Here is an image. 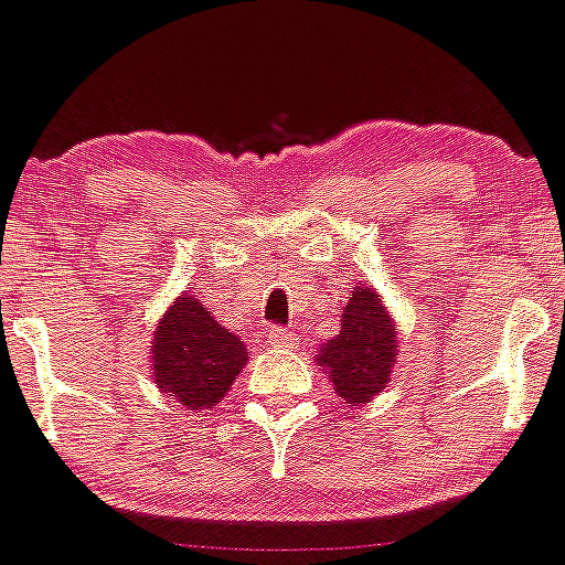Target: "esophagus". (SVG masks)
<instances>
[{"instance_id": "esophagus-1", "label": "esophagus", "mask_w": 565, "mask_h": 565, "mask_svg": "<svg viewBox=\"0 0 565 565\" xmlns=\"http://www.w3.org/2000/svg\"><path fill=\"white\" fill-rule=\"evenodd\" d=\"M268 337H270V342H274V345H278V348L297 345V334L287 327H274V329H270Z\"/></svg>"}]
</instances>
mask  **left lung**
I'll return each instance as SVG.
<instances>
[{
	"label": "left lung",
	"mask_w": 565,
	"mask_h": 565,
	"mask_svg": "<svg viewBox=\"0 0 565 565\" xmlns=\"http://www.w3.org/2000/svg\"><path fill=\"white\" fill-rule=\"evenodd\" d=\"M316 361L327 366L337 393L348 404H366L385 391L395 361V332L377 291L366 287L353 291L340 334L321 348Z\"/></svg>",
	"instance_id": "left-lung-1"
}]
</instances>
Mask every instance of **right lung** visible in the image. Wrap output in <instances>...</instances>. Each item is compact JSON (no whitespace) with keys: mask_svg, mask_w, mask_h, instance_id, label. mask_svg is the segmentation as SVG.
I'll return each instance as SVG.
<instances>
[{"mask_svg":"<svg viewBox=\"0 0 565 565\" xmlns=\"http://www.w3.org/2000/svg\"><path fill=\"white\" fill-rule=\"evenodd\" d=\"M246 366L244 342L212 319L196 297H178L153 340V380L191 412L220 404Z\"/></svg>","mask_w":565,"mask_h":565,"instance_id":"1","label":"right lung"}]
</instances>
